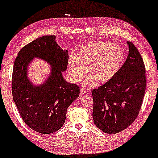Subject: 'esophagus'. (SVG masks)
I'll return each mask as SVG.
<instances>
[{
  "label": "esophagus",
  "mask_w": 158,
  "mask_h": 158,
  "mask_svg": "<svg viewBox=\"0 0 158 158\" xmlns=\"http://www.w3.org/2000/svg\"><path fill=\"white\" fill-rule=\"evenodd\" d=\"M80 93H81V94H85L86 93V90L84 89V88H81V89H80Z\"/></svg>",
  "instance_id": "34e87169"
}]
</instances>
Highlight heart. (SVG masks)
<instances>
[{"label":"heart","instance_id":"b5f03b06","mask_svg":"<svg viewBox=\"0 0 158 158\" xmlns=\"http://www.w3.org/2000/svg\"><path fill=\"white\" fill-rule=\"evenodd\" d=\"M124 53L117 44L103 41H89L80 46L77 55L69 58V72L72 80L79 82L86 72L90 74L85 80L89 86H94L99 81L106 83L114 78L123 66Z\"/></svg>","mask_w":158,"mask_h":158}]
</instances>
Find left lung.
Listing matches in <instances>:
<instances>
[{"label":"left lung","instance_id":"obj_1","mask_svg":"<svg viewBox=\"0 0 158 158\" xmlns=\"http://www.w3.org/2000/svg\"><path fill=\"white\" fill-rule=\"evenodd\" d=\"M128 56L114 78L92 91L93 120L107 134L125 130L138 116L146 87L143 58L132 42L127 41Z\"/></svg>","mask_w":158,"mask_h":158}]
</instances>
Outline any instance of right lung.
Here are the masks:
<instances>
[{
  "mask_svg": "<svg viewBox=\"0 0 158 158\" xmlns=\"http://www.w3.org/2000/svg\"><path fill=\"white\" fill-rule=\"evenodd\" d=\"M35 57L51 66L39 85L32 83L27 69ZM68 50L58 45L55 35H44L22 48L15 60L12 77L13 99L25 123L41 134L56 132L65 123L66 111L79 96V87L62 75L67 68Z\"/></svg>",
  "mask_w": 158,
  "mask_h": 158,
  "instance_id": "right-lung-1",
  "label": "right lung"
}]
</instances>
